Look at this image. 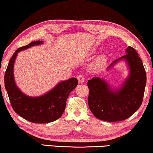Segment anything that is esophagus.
Listing matches in <instances>:
<instances>
[{
	"label": "esophagus",
	"mask_w": 153,
	"mask_h": 153,
	"mask_svg": "<svg viewBox=\"0 0 153 153\" xmlns=\"http://www.w3.org/2000/svg\"><path fill=\"white\" fill-rule=\"evenodd\" d=\"M77 79H78L79 83H83L85 80V77H84L82 75H79V76H77Z\"/></svg>",
	"instance_id": "esophagus-1"
}]
</instances>
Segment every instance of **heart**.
I'll list each match as a JSON object with an SVG mask.
<instances>
[{
  "label": "heart",
  "mask_w": 153,
  "mask_h": 153,
  "mask_svg": "<svg viewBox=\"0 0 153 153\" xmlns=\"http://www.w3.org/2000/svg\"><path fill=\"white\" fill-rule=\"evenodd\" d=\"M105 59H106L105 55H100V57H98V59H96V61L95 62V65L96 66H101L105 62Z\"/></svg>",
  "instance_id": "obj_1"
}]
</instances>
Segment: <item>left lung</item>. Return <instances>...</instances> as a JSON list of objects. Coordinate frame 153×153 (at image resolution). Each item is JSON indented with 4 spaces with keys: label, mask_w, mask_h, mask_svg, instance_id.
<instances>
[{
    "label": "left lung",
    "mask_w": 153,
    "mask_h": 153,
    "mask_svg": "<svg viewBox=\"0 0 153 153\" xmlns=\"http://www.w3.org/2000/svg\"><path fill=\"white\" fill-rule=\"evenodd\" d=\"M126 55L110 64V69L124 60L129 74L119 88H112L100 77L88 80L89 94L88 104L90 110L98 119L109 122L128 119L140 107L146 85V74L141 59L132 47L126 49Z\"/></svg>",
    "instance_id": "obj_1"
}]
</instances>
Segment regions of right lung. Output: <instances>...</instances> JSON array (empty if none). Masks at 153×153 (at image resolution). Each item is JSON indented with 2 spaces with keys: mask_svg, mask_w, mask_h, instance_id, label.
<instances>
[{
  "mask_svg": "<svg viewBox=\"0 0 153 153\" xmlns=\"http://www.w3.org/2000/svg\"><path fill=\"white\" fill-rule=\"evenodd\" d=\"M42 41L32 42L15 51L5 74V87L12 107L17 114L34 123H46L60 118L66 107V99L77 87L76 77L62 81L44 95L32 97L23 93L17 87L14 77V65L18 53L34 46L43 44Z\"/></svg>",
  "mask_w": 153,
  "mask_h": 153,
  "instance_id": "obj_1",
  "label": "right lung"
}]
</instances>
